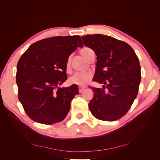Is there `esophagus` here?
Here are the masks:
<instances>
[{"label": "esophagus", "mask_w": 160, "mask_h": 160, "mask_svg": "<svg viewBox=\"0 0 160 160\" xmlns=\"http://www.w3.org/2000/svg\"><path fill=\"white\" fill-rule=\"evenodd\" d=\"M85 89V88L83 87H79V93H82V91Z\"/></svg>", "instance_id": "34e87169"}]
</instances>
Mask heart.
<instances>
[{
  "mask_svg": "<svg viewBox=\"0 0 160 160\" xmlns=\"http://www.w3.org/2000/svg\"><path fill=\"white\" fill-rule=\"evenodd\" d=\"M91 49L88 47H85L81 50V55H83L86 59H88L89 52ZM70 68V58H69L66 63V69L67 71ZM92 77V74L90 72H77L72 75L69 79V83L71 85H76L80 87L85 86L89 83Z\"/></svg>",
  "mask_w": 160,
  "mask_h": 160,
  "instance_id": "heart-1",
  "label": "heart"
}]
</instances>
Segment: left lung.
I'll list each match as a JSON object with an SVG mask.
<instances>
[{"label":"left lung","mask_w":160,"mask_h":160,"mask_svg":"<svg viewBox=\"0 0 160 160\" xmlns=\"http://www.w3.org/2000/svg\"><path fill=\"white\" fill-rule=\"evenodd\" d=\"M81 38L97 55L93 81L104 85L102 89L92 88L89 109L97 119L114 122L128 113L138 95L141 81L138 57L128 43L112 37L96 34Z\"/></svg>","instance_id":"left-lung-1"}]
</instances>
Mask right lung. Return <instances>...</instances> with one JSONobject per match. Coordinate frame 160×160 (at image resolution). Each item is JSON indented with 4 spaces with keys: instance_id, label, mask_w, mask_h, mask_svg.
<instances>
[{
    "instance_id": "right-lung-1",
    "label": "right lung",
    "mask_w": 160,
    "mask_h": 160,
    "mask_svg": "<svg viewBox=\"0 0 160 160\" xmlns=\"http://www.w3.org/2000/svg\"><path fill=\"white\" fill-rule=\"evenodd\" d=\"M79 35L53 37L33 43L17 67L18 98L32 120L45 125L59 123L68 114L78 87L59 88L67 79L66 63L77 47Z\"/></svg>"
}]
</instances>
